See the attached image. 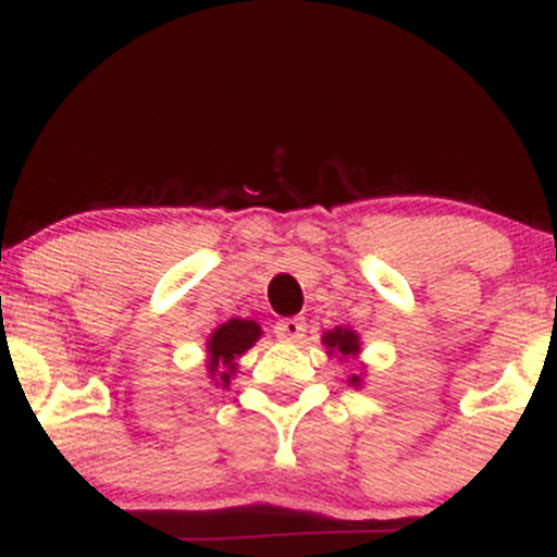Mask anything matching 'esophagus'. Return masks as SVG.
Here are the masks:
<instances>
[{"label": "esophagus", "mask_w": 557, "mask_h": 557, "mask_svg": "<svg viewBox=\"0 0 557 557\" xmlns=\"http://www.w3.org/2000/svg\"><path fill=\"white\" fill-rule=\"evenodd\" d=\"M274 335L283 343H298L300 337L306 335V319L293 317V319H280L277 327H274Z\"/></svg>", "instance_id": "esophagus-1"}]
</instances>
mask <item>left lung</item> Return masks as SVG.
I'll return each mask as SVG.
<instances>
[{
	"instance_id": "left-lung-1",
	"label": "left lung",
	"mask_w": 557,
	"mask_h": 557,
	"mask_svg": "<svg viewBox=\"0 0 557 557\" xmlns=\"http://www.w3.org/2000/svg\"><path fill=\"white\" fill-rule=\"evenodd\" d=\"M322 345L327 348V356H335L341 363H354V372L348 374V385L350 387H361L363 385V376H367V363L359 361L361 356V337L359 332L350 330V327H335L327 330L322 335Z\"/></svg>"
}]
</instances>
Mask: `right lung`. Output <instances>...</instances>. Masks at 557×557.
<instances>
[{
  "label": "right lung",
  "instance_id": "1",
  "mask_svg": "<svg viewBox=\"0 0 557 557\" xmlns=\"http://www.w3.org/2000/svg\"><path fill=\"white\" fill-rule=\"evenodd\" d=\"M261 337V324L253 319L233 317L212 330L207 341V376L214 387H230V380L238 374V359L253 348Z\"/></svg>",
  "mask_w": 557,
  "mask_h": 557
}]
</instances>
